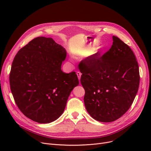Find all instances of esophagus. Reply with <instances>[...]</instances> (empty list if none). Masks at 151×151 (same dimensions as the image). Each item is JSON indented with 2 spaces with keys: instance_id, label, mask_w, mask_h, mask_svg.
I'll return each mask as SVG.
<instances>
[{
  "instance_id": "34e87169",
  "label": "esophagus",
  "mask_w": 151,
  "mask_h": 151,
  "mask_svg": "<svg viewBox=\"0 0 151 151\" xmlns=\"http://www.w3.org/2000/svg\"><path fill=\"white\" fill-rule=\"evenodd\" d=\"M76 75L78 76V80H80V78H81V73H80V71H76Z\"/></svg>"
}]
</instances>
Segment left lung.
<instances>
[{
    "label": "left lung",
    "instance_id": "8db88e82",
    "mask_svg": "<svg viewBox=\"0 0 151 151\" xmlns=\"http://www.w3.org/2000/svg\"><path fill=\"white\" fill-rule=\"evenodd\" d=\"M111 48L79 64L87 111L96 121H114L130 108L139 84L138 63L130 47L116 36Z\"/></svg>",
    "mask_w": 151,
    "mask_h": 151
}]
</instances>
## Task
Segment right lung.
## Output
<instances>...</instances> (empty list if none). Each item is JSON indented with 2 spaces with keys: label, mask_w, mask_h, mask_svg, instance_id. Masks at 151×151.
<instances>
[{
  "label": "right lung",
  "mask_w": 151,
  "mask_h": 151,
  "mask_svg": "<svg viewBox=\"0 0 151 151\" xmlns=\"http://www.w3.org/2000/svg\"><path fill=\"white\" fill-rule=\"evenodd\" d=\"M66 50L52 38L37 37L19 50L10 73L16 104L27 117L46 124L64 111L70 92L79 84L75 71L63 73Z\"/></svg>",
  "instance_id": "right-lung-1"
}]
</instances>
